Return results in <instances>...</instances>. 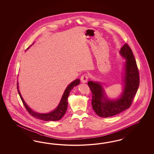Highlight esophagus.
Here are the masks:
<instances>
[{
    "mask_svg": "<svg viewBox=\"0 0 154 154\" xmlns=\"http://www.w3.org/2000/svg\"><path fill=\"white\" fill-rule=\"evenodd\" d=\"M88 79H89V75L87 74H84L81 77V80L82 82H84V83L86 82Z\"/></svg>",
    "mask_w": 154,
    "mask_h": 154,
    "instance_id": "esophagus-1",
    "label": "esophagus"
}]
</instances>
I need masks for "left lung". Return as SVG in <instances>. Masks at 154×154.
<instances>
[{
  "label": "left lung",
  "instance_id": "obj_1",
  "mask_svg": "<svg viewBox=\"0 0 154 154\" xmlns=\"http://www.w3.org/2000/svg\"><path fill=\"white\" fill-rule=\"evenodd\" d=\"M120 53L126 59L124 88L120 98L110 100L104 95V91L100 84L91 81L88 83L92 93L93 109L99 116H113L129 108L139 87V70L131 47L125 43L121 47Z\"/></svg>",
  "mask_w": 154,
  "mask_h": 154
}]
</instances>
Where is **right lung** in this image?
I'll return each instance as SVG.
<instances>
[{
	"label": "right lung",
	"mask_w": 154,
	"mask_h": 154,
	"mask_svg": "<svg viewBox=\"0 0 154 154\" xmlns=\"http://www.w3.org/2000/svg\"><path fill=\"white\" fill-rule=\"evenodd\" d=\"M30 46L28 47V49ZM80 81L79 79H75L73 82H72L70 85L68 86V87L65 89V91L63 94V95L61 99L60 102L59 103V106L56 109L53 111L52 112L48 113H39L37 112H34L32 111L30 108L28 107L26 104L25 103L23 100V98H22L21 94L20 93L19 90V86H18V82L17 84V89L19 93L20 97L21 98L22 102L23 103V105L25 108L28 111L32 116L34 117L37 119L42 120L43 121H57L60 120L65 115V112L66 111L67 107H68V100L67 99L69 96V94L70 93L71 90L75 86L78 85L79 84Z\"/></svg>",
	"instance_id": "add662e5"
}]
</instances>
